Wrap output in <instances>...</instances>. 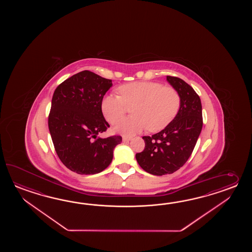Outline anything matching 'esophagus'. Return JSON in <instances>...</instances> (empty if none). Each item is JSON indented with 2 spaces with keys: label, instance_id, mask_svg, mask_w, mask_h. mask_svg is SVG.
I'll list each match as a JSON object with an SVG mask.
<instances>
[{
  "label": "esophagus",
  "instance_id": "1",
  "mask_svg": "<svg viewBox=\"0 0 252 252\" xmlns=\"http://www.w3.org/2000/svg\"><path fill=\"white\" fill-rule=\"evenodd\" d=\"M131 139H132V138H131V137H128V136H124V137H123V140H124V141H129Z\"/></svg>",
  "mask_w": 252,
  "mask_h": 252
}]
</instances>
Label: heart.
<instances>
[{
	"label": "heart",
	"mask_w": 252,
	"mask_h": 252,
	"mask_svg": "<svg viewBox=\"0 0 252 252\" xmlns=\"http://www.w3.org/2000/svg\"><path fill=\"white\" fill-rule=\"evenodd\" d=\"M117 94L102 98L101 109L110 124H116L126 111L134 107V116L124 119L115 126V131L133 135L148 128L155 132L164 128L177 116L181 97L176 88L164 86L158 82H134L120 86Z\"/></svg>",
	"instance_id": "obj_1"
}]
</instances>
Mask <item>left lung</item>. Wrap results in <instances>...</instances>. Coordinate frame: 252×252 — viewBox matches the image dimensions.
<instances>
[{"label": "left lung", "mask_w": 252, "mask_h": 252, "mask_svg": "<svg viewBox=\"0 0 252 252\" xmlns=\"http://www.w3.org/2000/svg\"><path fill=\"white\" fill-rule=\"evenodd\" d=\"M166 80L180 94L179 112L158 133L142 137L145 149L136 154L141 168L155 176L172 174L184 166L203 128L202 103L193 87L176 76L167 75Z\"/></svg>", "instance_id": "left-lung-1"}]
</instances>
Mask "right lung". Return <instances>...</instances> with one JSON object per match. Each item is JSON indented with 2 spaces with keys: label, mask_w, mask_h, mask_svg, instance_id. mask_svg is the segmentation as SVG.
Returning <instances> with one entry per match:
<instances>
[{
  "label": "right lung",
  "mask_w": 252,
  "mask_h": 252,
  "mask_svg": "<svg viewBox=\"0 0 252 252\" xmlns=\"http://www.w3.org/2000/svg\"><path fill=\"white\" fill-rule=\"evenodd\" d=\"M112 80L85 70L61 83L54 92L48 128L59 159L71 171L94 175L113 160L121 136L97 137L110 125L103 117L102 100Z\"/></svg>",
  "instance_id": "obj_1"
}]
</instances>
